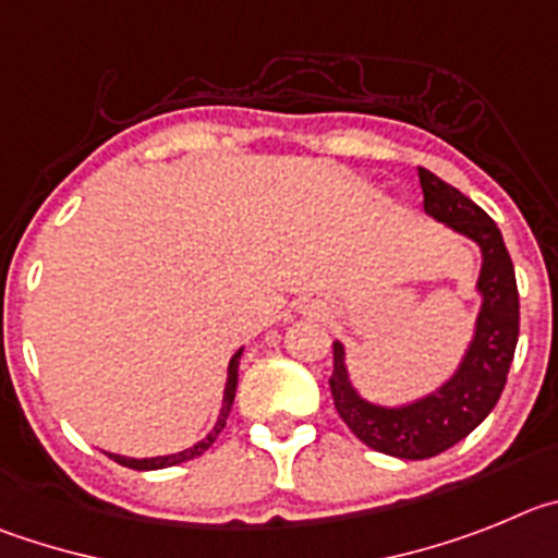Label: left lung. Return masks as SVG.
Here are the masks:
<instances>
[{
	"label": "left lung",
	"mask_w": 558,
	"mask_h": 558,
	"mask_svg": "<svg viewBox=\"0 0 558 558\" xmlns=\"http://www.w3.org/2000/svg\"><path fill=\"white\" fill-rule=\"evenodd\" d=\"M420 185L425 214L466 235L481 250V272L475 283L481 308L475 316L473 339L466 344L456 373L434 391L409 403L380 405L366 400L350 378L341 341H333L330 375L333 405L348 428L378 453L411 461L445 453L484 423L504 391L520 336L514 264L498 225L473 199L428 169H420Z\"/></svg>",
	"instance_id": "8db88e82"
}]
</instances>
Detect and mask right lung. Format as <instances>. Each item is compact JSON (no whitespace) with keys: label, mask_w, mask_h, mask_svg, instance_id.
I'll list each match as a JSON object with an SVG mask.
<instances>
[{"label":"right lung","mask_w":558,"mask_h":558,"mask_svg":"<svg viewBox=\"0 0 558 558\" xmlns=\"http://www.w3.org/2000/svg\"><path fill=\"white\" fill-rule=\"evenodd\" d=\"M244 348L235 350L233 359H230L228 364V384H225V398H222V409H219V416H217V425L208 430V434L203 436V439L197 441V445H192V448L180 450V453H169V456H153V459H133V456H119V453H108L110 459L119 461L122 466H130V470H163V466H174V464H183V461L189 459H197V456H203L205 450L217 441V436L222 434L225 423H228V414L230 409H233V398H235V386H239V359H242Z\"/></svg>","instance_id":"1"}]
</instances>
